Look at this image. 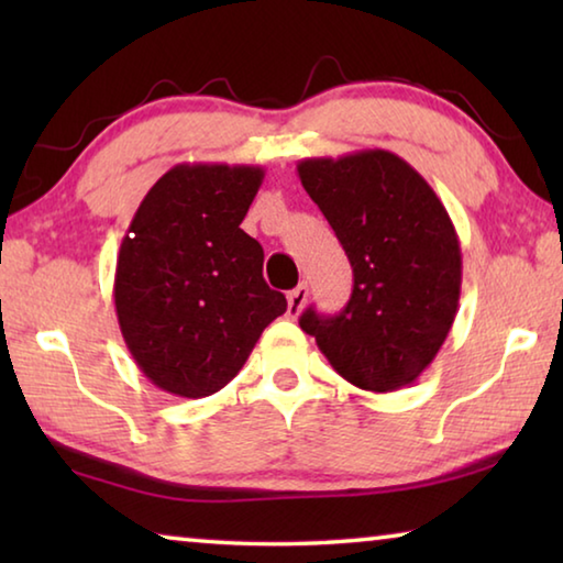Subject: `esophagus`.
I'll return each mask as SVG.
<instances>
[{"instance_id": "esophagus-1", "label": "esophagus", "mask_w": 563, "mask_h": 563, "mask_svg": "<svg viewBox=\"0 0 563 563\" xmlns=\"http://www.w3.org/2000/svg\"><path fill=\"white\" fill-rule=\"evenodd\" d=\"M305 302H308V285L300 283L298 288H292L288 292V318H298L305 308Z\"/></svg>"}]
</instances>
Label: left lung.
Here are the masks:
<instances>
[{"instance_id": "8db88e82", "label": "left lung", "mask_w": 563, "mask_h": 563, "mask_svg": "<svg viewBox=\"0 0 563 563\" xmlns=\"http://www.w3.org/2000/svg\"><path fill=\"white\" fill-rule=\"evenodd\" d=\"M298 176L345 247L355 285L335 318L300 328L340 377L395 393L430 367L460 308L462 247L432 186L393 151L302 158Z\"/></svg>"}]
</instances>
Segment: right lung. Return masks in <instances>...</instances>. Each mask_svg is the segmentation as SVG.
Wrapping results in <instances>:
<instances>
[{"label":"right lung","mask_w":563,"mask_h":563,"mask_svg":"<svg viewBox=\"0 0 563 563\" xmlns=\"http://www.w3.org/2000/svg\"><path fill=\"white\" fill-rule=\"evenodd\" d=\"M261 166L178 164L141 201L123 235L113 305L141 373L176 397H208L241 373L283 316L263 280V247L241 223Z\"/></svg>","instance_id":"right-lung-1"}]
</instances>
